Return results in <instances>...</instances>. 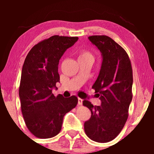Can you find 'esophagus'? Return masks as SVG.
Instances as JSON below:
<instances>
[{
    "label": "esophagus",
    "instance_id": "1",
    "mask_svg": "<svg viewBox=\"0 0 154 154\" xmlns=\"http://www.w3.org/2000/svg\"><path fill=\"white\" fill-rule=\"evenodd\" d=\"M83 103V100L82 98H78V105H82Z\"/></svg>",
    "mask_w": 154,
    "mask_h": 154
}]
</instances>
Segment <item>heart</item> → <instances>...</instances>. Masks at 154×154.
<instances>
[{"label": "heart", "mask_w": 154, "mask_h": 154, "mask_svg": "<svg viewBox=\"0 0 154 154\" xmlns=\"http://www.w3.org/2000/svg\"><path fill=\"white\" fill-rule=\"evenodd\" d=\"M79 59H84V60H88V59H90L92 60L93 59V56L91 54V52L85 50V49H82L79 51V56H78V60Z\"/></svg>", "instance_id": "b5f03b06"}]
</instances>
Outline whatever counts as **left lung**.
Segmentation results:
<instances>
[{"label": "left lung", "instance_id": "8db88e82", "mask_svg": "<svg viewBox=\"0 0 154 154\" xmlns=\"http://www.w3.org/2000/svg\"><path fill=\"white\" fill-rule=\"evenodd\" d=\"M103 56L98 77L92 88L102 101L94 106L83 100L92 116L84 123L87 136L94 141L107 143L120 133L128 118L133 82L131 62L125 49L106 35L88 37Z\"/></svg>", "mask_w": 154, "mask_h": 154}]
</instances>
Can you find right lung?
<instances>
[{
	"label": "right lung",
	"mask_w": 154,
	"mask_h": 154,
	"mask_svg": "<svg viewBox=\"0 0 154 154\" xmlns=\"http://www.w3.org/2000/svg\"><path fill=\"white\" fill-rule=\"evenodd\" d=\"M78 38L52 36L36 44L26 57L19 87L21 109L26 126L39 139L56 136L64 115L78 103L75 96L66 98L52 93V88L60 82V59Z\"/></svg>",
	"instance_id": "right-lung-1"
}]
</instances>
